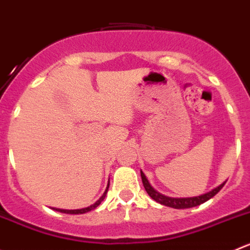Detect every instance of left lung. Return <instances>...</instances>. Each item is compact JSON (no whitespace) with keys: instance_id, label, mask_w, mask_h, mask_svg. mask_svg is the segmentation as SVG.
<instances>
[{"instance_id":"obj_1","label":"left lung","mask_w":250,"mask_h":250,"mask_svg":"<svg viewBox=\"0 0 250 250\" xmlns=\"http://www.w3.org/2000/svg\"><path fill=\"white\" fill-rule=\"evenodd\" d=\"M140 176H142V181H143V186H144L145 190H146L147 194L150 195L151 199H154L155 202H157L159 204L165 205V207L168 208H173V209H189V208H194L198 207V205L203 204V203L208 202L209 199H211L212 197L217 194L220 190L222 189V187L225 186L226 181L224 182L222 184H220L219 187L211 189L210 192L205 193V194L202 195H197V197H188V198H172V197H167V195L161 194V193L157 192L155 189L154 187L150 184V182L147 181L146 176L144 174V172L140 169Z\"/></svg>"}]
</instances>
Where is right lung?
Listing matches in <instances>:
<instances>
[{"label":"right lung","instance_id":"add662e5","mask_svg":"<svg viewBox=\"0 0 250 250\" xmlns=\"http://www.w3.org/2000/svg\"><path fill=\"white\" fill-rule=\"evenodd\" d=\"M108 187H110V181H108V184H107V187H106L105 192H104V194L101 195V197H100V199H99V200H96V202L94 203L93 205H90V207H88V208H83V209H77V210H66V209H58V208H51V209H52V210H56V211L63 212V214H72V215L85 214V212H89V211H91V210H94V209H95V208H98L99 205L101 204V202H103V200L105 199L106 194H107Z\"/></svg>","mask_w":250,"mask_h":250}]
</instances>
